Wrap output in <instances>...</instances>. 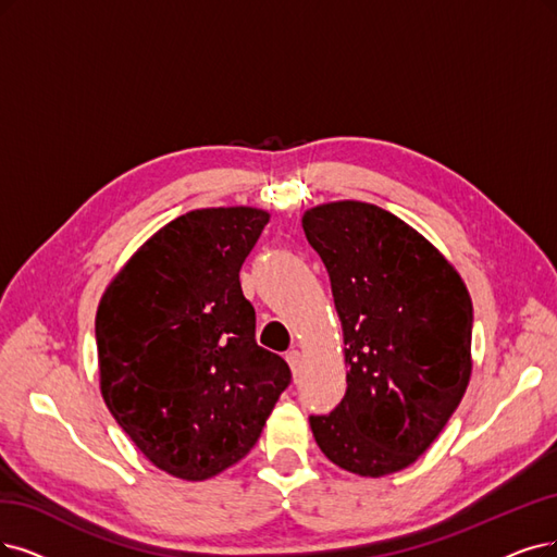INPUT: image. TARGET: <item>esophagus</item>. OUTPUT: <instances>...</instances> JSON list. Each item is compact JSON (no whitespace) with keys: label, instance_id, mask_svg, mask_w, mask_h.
<instances>
[{"label":"esophagus","instance_id":"1","mask_svg":"<svg viewBox=\"0 0 557 557\" xmlns=\"http://www.w3.org/2000/svg\"><path fill=\"white\" fill-rule=\"evenodd\" d=\"M286 360H289V364H292V372H294V376H298L300 374V369H302V354L300 351H289L286 354Z\"/></svg>","mask_w":557,"mask_h":557}]
</instances>
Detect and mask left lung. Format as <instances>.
Masks as SVG:
<instances>
[{
    "label": "left lung",
    "mask_w": 557,
    "mask_h": 557,
    "mask_svg": "<svg viewBox=\"0 0 557 557\" xmlns=\"http://www.w3.org/2000/svg\"><path fill=\"white\" fill-rule=\"evenodd\" d=\"M331 275L348 364L344 399L310 416L323 455L362 478L413 463L470 381L472 302L459 273L413 226L374 203L302 215Z\"/></svg>",
    "instance_id": "left-lung-1"
}]
</instances>
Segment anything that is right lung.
Wrapping results in <instances>:
<instances>
[{
	"label": "right lung",
	"instance_id": "right-lung-1",
	"mask_svg": "<svg viewBox=\"0 0 557 557\" xmlns=\"http://www.w3.org/2000/svg\"><path fill=\"white\" fill-rule=\"evenodd\" d=\"M268 224L247 206L190 211L153 234L102 294L100 393L139 451L209 480L255 447L292 369L255 339L240 265Z\"/></svg>",
	"mask_w": 557,
	"mask_h": 557
}]
</instances>
